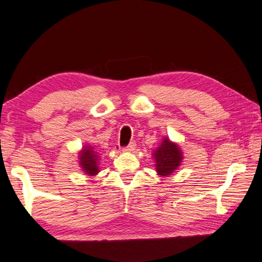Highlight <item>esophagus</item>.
<instances>
[{"label":"esophagus","mask_w":262,"mask_h":262,"mask_svg":"<svg viewBox=\"0 0 262 262\" xmlns=\"http://www.w3.org/2000/svg\"><path fill=\"white\" fill-rule=\"evenodd\" d=\"M135 146H136L135 142H130L129 144H128V146L122 148V151H124V152H132V151H134V149H135Z\"/></svg>","instance_id":"esophagus-1"}]
</instances>
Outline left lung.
<instances>
[{"instance_id":"left-lung-1","label":"left lung","mask_w":262,"mask_h":262,"mask_svg":"<svg viewBox=\"0 0 262 262\" xmlns=\"http://www.w3.org/2000/svg\"><path fill=\"white\" fill-rule=\"evenodd\" d=\"M155 170L161 177H169L182 162V152L178 144L164 138L160 146L153 153Z\"/></svg>"}]
</instances>
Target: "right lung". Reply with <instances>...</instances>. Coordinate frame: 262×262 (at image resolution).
I'll list each match as a JSON object with an SVG mask.
<instances>
[{
  "instance_id": "obj_1",
  "label": "right lung",
  "mask_w": 262,
  "mask_h": 262,
  "mask_svg": "<svg viewBox=\"0 0 262 262\" xmlns=\"http://www.w3.org/2000/svg\"><path fill=\"white\" fill-rule=\"evenodd\" d=\"M99 155L90 145L84 146L79 154V164L85 174L94 177L99 173Z\"/></svg>"
}]
</instances>
